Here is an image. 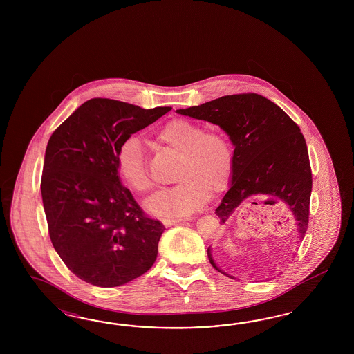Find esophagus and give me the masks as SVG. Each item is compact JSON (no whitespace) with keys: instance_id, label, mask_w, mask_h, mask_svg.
Instances as JSON below:
<instances>
[{"instance_id":"34e87169","label":"esophagus","mask_w":354,"mask_h":354,"mask_svg":"<svg viewBox=\"0 0 354 354\" xmlns=\"http://www.w3.org/2000/svg\"><path fill=\"white\" fill-rule=\"evenodd\" d=\"M182 218H167V219H163V225L166 227H170L172 225H176L179 222H182Z\"/></svg>"}]
</instances>
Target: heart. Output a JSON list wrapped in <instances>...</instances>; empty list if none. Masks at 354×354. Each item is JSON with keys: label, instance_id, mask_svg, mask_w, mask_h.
<instances>
[{"label": "heart", "instance_id": "heart-1", "mask_svg": "<svg viewBox=\"0 0 354 354\" xmlns=\"http://www.w3.org/2000/svg\"><path fill=\"white\" fill-rule=\"evenodd\" d=\"M162 149L178 156L170 189L150 198V213L163 218L191 214L213 193L223 191L234 170V148L225 133L206 129L188 119H172L154 133ZM117 169L122 180L132 191L148 193L154 182L147 167L142 147L136 138L126 140L119 148Z\"/></svg>", "mask_w": 354, "mask_h": 354}]
</instances>
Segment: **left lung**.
Instances as JSON below:
<instances>
[{"label":"left lung","mask_w":354,"mask_h":354,"mask_svg":"<svg viewBox=\"0 0 354 354\" xmlns=\"http://www.w3.org/2000/svg\"><path fill=\"white\" fill-rule=\"evenodd\" d=\"M176 113L218 124L235 147L231 187L215 209L221 223L243 203L258 196L278 197L290 206L302 240L309 225L313 179L300 127L277 104L257 93L223 96ZM207 257L221 271L210 248Z\"/></svg>","instance_id":"obj_1"}]
</instances>
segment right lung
I'll return each mask as SVG.
<instances>
[{
  "label": "right lung",
  "instance_id": "1",
  "mask_svg": "<svg viewBox=\"0 0 354 354\" xmlns=\"http://www.w3.org/2000/svg\"><path fill=\"white\" fill-rule=\"evenodd\" d=\"M170 110L92 98L48 141L41 196L49 236L67 268L89 284H126L157 258L165 227L120 184L117 157L132 133Z\"/></svg>",
  "mask_w": 354,
  "mask_h": 354
}]
</instances>
